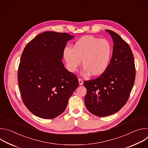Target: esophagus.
<instances>
[{"label":"esophagus","instance_id":"34e87169","mask_svg":"<svg viewBox=\"0 0 148 148\" xmlns=\"http://www.w3.org/2000/svg\"><path fill=\"white\" fill-rule=\"evenodd\" d=\"M78 82H79V84L80 86H81L83 84V81L82 80L81 78H78Z\"/></svg>","mask_w":148,"mask_h":148}]
</instances>
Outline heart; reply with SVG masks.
<instances>
[{
  "mask_svg": "<svg viewBox=\"0 0 148 148\" xmlns=\"http://www.w3.org/2000/svg\"><path fill=\"white\" fill-rule=\"evenodd\" d=\"M111 55V46L105 39H100L91 36H84L78 40L73 49L66 47L63 56L66 67L70 72H75L82 64L85 73L91 75L103 73L107 68Z\"/></svg>",
  "mask_w": 148,
  "mask_h": 148,
  "instance_id": "1",
  "label": "heart"
}]
</instances>
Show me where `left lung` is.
<instances>
[{"instance_id": "1", "label": "left lung", "mask_w": 148, "mask_h": 148, "mask_svg": "<svg viewBox=\"0 0 148 148\" xmlns=\"http://www.w3.org/2000/svg\"><path fill=\"white\" fill-rule=\"evenodd\" d=\"M105 30L114 42L110 63L99 77L84 82L87 89L86 107L91 114L100 117L112 115L124 106L136 74L134 58L128 44L115 32Z\"/></svg>"}]
</instances>
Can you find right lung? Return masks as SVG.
Masks as SVG:
<instances>
[{"label": "right lung", "mask_w": 148, "mask_h": 148, "mask_svg": "<svg viewBox=\"0 0 148 148\" xmlns=\"http://www.w3.org/2000/svg\"><path fill=\"white\" fill-rule=\"evenodd\" d=\"M74 36L66 33H40L25 47L18 69L22 101L34 115L53 119L64 112L78 87V78L61 60L67 42Z\"/></svg>", "instance_id": "1"}]
</instances>
